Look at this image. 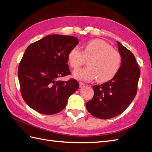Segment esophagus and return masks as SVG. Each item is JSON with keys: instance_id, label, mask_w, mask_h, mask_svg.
Listing matches in <instances>:
<instances>
[{"instance_id": "1", "label": "esophagus", "mask_w": 152, "mask_h": 152, "mask_svg": "<svg viewBox=\"0 0 152 152\" xmlns=\"http://www.w3.org/2000/svg\"><path fill=\"white\" fill-rule=\"evenodd\" d=\"M84 86H85L84 83H82V82H79V86H80V88H83Z\"/></svg>"}]
</instances>
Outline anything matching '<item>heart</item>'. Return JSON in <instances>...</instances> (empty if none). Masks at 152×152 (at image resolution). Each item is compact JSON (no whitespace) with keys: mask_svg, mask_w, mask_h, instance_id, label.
Masks as SVG:
<instances>
[{"mask_svg":"<svg viewBox=\"0 0 152 152\" xmlns=\"http://www.w3.org/2000/svg\"><path fill=\"white\" fill-rule=\"evenodd\" d=\"M86 59H88V66L75 71V78L83 80L97 78L98 82L106 83L115 77L122 63L119 52L100 39L88 41L84 46L83 52L78 47H73L67 54L68 63L74 69L84 64Z\"/></svg>","mask_w":152,"mask_h":152,"instance_id":"obj_1","label":"heart"}]
</instances>
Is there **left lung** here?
I'll return each mask as SVG.
<instances>
[{
    "label": "left lung",
    "mask_w": 152,
    "mask_h": 152,
    "mask_svg": "<svg viewBox=\"0 0 152 152\" xmlns=\"http://www.w3.org/2000/svg\"><path fill=\"white\" fill-rule=\"evenodd\" d=\"M121 66L113 79L94 85V96L86 102L88 112L97 118L107 119L119 115L134 100L140 71L132 52L117 41Z\"/></svg>",
    "instance_id": "1"
}]
</instances>
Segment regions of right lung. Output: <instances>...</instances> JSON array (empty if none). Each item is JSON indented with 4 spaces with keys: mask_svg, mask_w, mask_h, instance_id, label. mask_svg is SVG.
<instances>
[{
    "mask_svg": "<svg viewBox=\"0 0 152 152\" xmlns=\"http://www.w3.org/2000/svg\"><path fill=\"white\" fill-rule=\"evenodd\" d=\"M79 42L73 36L51 35L27 48L18 75L21 96L33 110L45 115L60 112L79 88L75 79L58 80L70 74L67 54Z\"/></svg>",
    "mask_w": 152,
    "mask_h": 152,
    "instance_id": "obj_1",
    "label": "right lung"
}]
</instances>
